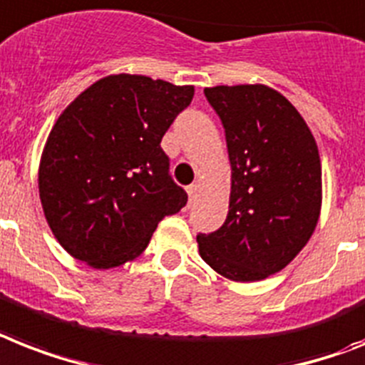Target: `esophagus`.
<instances>
[{
	"instance_id": "obj_1",
	"label": "esophagus",
	"mask_w": 365,
	"mask_h": 365,
	"mask_svg": "<svg viewBox=\"0 0 365 365\" xmlns=\"http://www.w3.org/2000/svg\"><path fill=\"white\" fill-rule=\"evenodd\" d=\"M197 191H198V185H197V183H191V185H189V187H187L189 204H191L192 200H195V197H197Z\"/></svg>"
}]
</instances>
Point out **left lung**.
Here are the masks:
<instances>
[{
  "instance_id": "obj_1",
  "label": "left lung",
  "mask_w": 365,
  "mask_h": 365,
  "mask_svg": "<svg viewBox=\"0 0 365 365\" xmlns=\"http://www.w3.org/2000/svg\"><path fill=\"white\" fill-rule=\"evenodd\" d=\"M204 96L221 118L230 159L223 227L198 234V253L230 281L281 272L304 250L322 204V168L309 127L264 84L215 86Z\"/></svg>"
}]
</instances>
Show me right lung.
<instances>
[{"label": "right lung", "instance_id": "add662e5", "mask_svg": "<svg viewBox=\"0 0 365 365\" xmlns=\"http://www.w3.org/2000/svg\"><path fill=\"white\" fill-rule=\"evenodd\" d=\"M192 96V86L123 73L97 80L59 114L41 155L38 197L71 257L97 269L125 264L187 204L161 138Z\"/></svg>", "mask_w": 365, "mask_h": 365}]
</instances>
